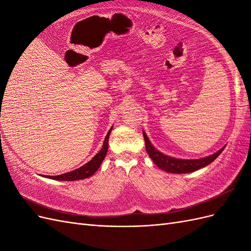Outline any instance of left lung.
<instances>
[{
	"instance_id": "left-lung-1",
	"label": "left lung",
	"mask_w": 251,
	"mask_h": 251,
	"mask_svg": "<svg viewBox=\"0 0 251 251\" xmlns=\"http://www.w3.org/2000/svg\"><path fill=\"white\" fill-rule=\"evenodd\" d=\"M143 133V138L144 141H146V149L149 156L151 157V160L154 161V163L159 166L161 170L169 172V173H174V174H186V173H192L195 171H198L204 166L208 165L211 163L215 159L222 153L223 149L218 151L217 153L214 155H210L208 157H205L202 159H196V160H186V159H176L170 156H166L160 151H157L151 143L150 142L147 134Z\"/></svg>"
}]
</instances>
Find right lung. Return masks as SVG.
Wrapping results in <instances>:
<instances>
[{
    "label": "right lung",
    "mask_w": 251,
    "mask_h": 251,
    "mask_svg": "<svg viewBox=\"0 0 251 251\" xmlns=\"http://www.w3.org/2000/svg\"><path fill=\"white\" fill-rule=\"evenodd\" d=\"M112 127L110 128V131L108 132L107 136H105L104 141H103V146L102 149L100 151V153L96 154L92 160H90L88 163H86L85 165H82L81 168L74 170L72 172L66 173L63 175H58V176H49L48 178L50 179H54V180H60V181H75V180H80V179H86L92 175L98 170L100 168L101 162L103 161V159L107 155L108 151V142H109V136L111 134Z\"/></svg>",
    "instance_id": "right-lung-1"
}]
</instances>
